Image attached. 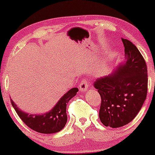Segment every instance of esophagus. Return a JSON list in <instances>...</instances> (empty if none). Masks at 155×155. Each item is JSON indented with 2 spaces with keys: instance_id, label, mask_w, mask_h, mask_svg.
I'll return each mask as SVG.
<instances>
[{
  "instance_id": "1",
  "label": "esophagus",
  "mask_w": 155,
  "mask_h": 155,
  "mask_svg": "<svg viewBox=\"0 0 155 155\" xmlns=\"http://www.w3.org/2000/svg\"><path fill=\"white\" fill-rule=\"evenodd\" d=\"M88 88V83H87L86 79H82L79 84V89L81 91H86Z\"/></svg>"
}]
</instances>
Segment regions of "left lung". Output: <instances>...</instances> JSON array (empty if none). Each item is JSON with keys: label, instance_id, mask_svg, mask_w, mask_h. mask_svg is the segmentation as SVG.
Instances as JSON below:
<instances>
[{"label": "left lung", "instance_id": "obj_1", "mask_svg": "<svg viewBox=\"0 0 155 155\" xmlns=\"http://www.w3.org/2000/svg\"><path fill=\"white\" fill-rule=\"evenodd\" d=\"M126 62L112 73L99 78L94 86L101 97L99 117L106 127L117 128L134 119L147 97L148 70L135 45L123 39Z\"/></svg>", "mask_w": 155, "mask_h": 155}]
</instances>
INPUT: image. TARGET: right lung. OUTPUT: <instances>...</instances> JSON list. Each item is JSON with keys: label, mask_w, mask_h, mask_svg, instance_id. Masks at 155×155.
I'll return each mask as SVG.
<instances>
[{"label": "right lung", "mask_w": 155, "mask_h": 155, "mask_svg": "<svg viewBox=\"0 0 155 155\" xmlns=\"http://www.w3.org/2000/svg\"><path fill=\"white\" fill-rule=\"evenodd\" d=\"M78 91L77 87L70 89L59 100L52 109L42 115H32L24 112L17 107L12 100H11V104L21 121L29 128L41 134H54L59 132L64 127L68 121L67 104L76 94Z\"/></svg>", "instance_id": "obj_1"}]
</instances>
